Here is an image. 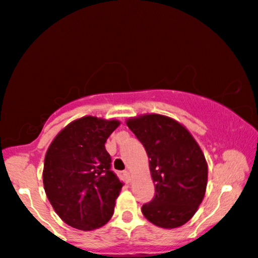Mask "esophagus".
Segmentation results:
<instances>
[{
  "instance_id": "1",
  "label": "esophagus",
  "mask_w": 258,
  "mask_h": 258,
  "mask_svg": "<svg viewBox=\"0 0 258 258\" xmlns=\"http://www.w3.org/2000/svg\"><path fill=\"white\" fill-rule=\"evenodd\" d=\"M123 174H125V176H126V178H128V179H130V178H131V171L126 170V171H125V172H123Z\"/></svg>"
}]
</instances>
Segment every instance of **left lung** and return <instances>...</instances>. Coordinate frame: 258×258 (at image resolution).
<instances>
[{"label":"left lung","mask_w":258,"mask_h":258,"mask_svg":"<svg viewBox=\"0 0 258 258\" xmlns=\"http://www.w3.org/2000/svg\"><path fill=\"white\" fill-rule=\"evenodd\" d=\"M127 126L145 147L156 195L142 212L154 225L173 229L194 217L208 184V164L191 133L172 118L144 114Z\"/></svg>","instance_id":"1"}]
</instances>
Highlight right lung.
I'll use <instances>...</instances> for the list:
<instances>
[{
    "label": "right lung",
    "instance_id": "add662e5",
    "mask_svg": "<svg viewBox=\"0 0 258 258\" xmlns=\"http://www.w3.org/2000/svg\"><path fill=\"white\" fill-rule=\"evenodd\" d=\"M118 120L84 116L61 130L48 147L43 186L51 207L72 228H101L114 212L122 183L111 170L105 143Z\"/></svg>",
    "mask_w": 258,
    "mask_h": 258
}]
</instances>
